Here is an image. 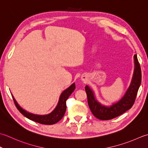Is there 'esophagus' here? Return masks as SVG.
<instances>
[{
  "mask_svg": "<svg viewBox=\"0 0 148 148\" xmlns=\"http://www.w3.org/2000/svg\"><path fill=\"white\" fill-rule=\"evenodd\" d=\"M83 80H84V78H83Z\"/></svg>",
  "mask_w": 148,
  "mask_h": 148,
  "instance_id": "34e87169",
  "label": "esophagus"
}]
</instances>
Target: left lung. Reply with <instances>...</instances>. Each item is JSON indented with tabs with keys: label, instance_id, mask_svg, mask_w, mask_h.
Segmentation results:
<instances>
[{
	"label": "left lung",
	"instance_id": "1",
	"mask_svg": "<svg viewBox=\"0 0 148 148\" xmlns=\"http://www.w3.org/2000/svg\"><path fill=\"white\" fill-rule=\"evenodd\" d=\"M134 60L135 70L130 86L123 98L117 103L114 104L112 106L107 107L99 103L95 99L91 89L87 86H86L85 90L87 97V103L91 112L96 118L100 120L112 119L121 115L133 106L142 79L141 69L136 54L134 56Z\"/></svg>",
	"mask_w": 148,
	"mask_h": 148
}]
</instances>
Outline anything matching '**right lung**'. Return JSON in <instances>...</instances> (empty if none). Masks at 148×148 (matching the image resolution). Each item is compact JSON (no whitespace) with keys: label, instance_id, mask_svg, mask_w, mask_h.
Segmentation results:
<instances>
[{"label":"right lung","instance_id":"add662e5","mask_svg":"<svg viewBox=\"0 0 148 148\" xmlns=\"http://www.w3.org/2000/svg\"><path fill=\"white\" fill-rule=\"evenodd\" d=\"M75 89V84H73L69 88L65 90V91L62 93L61 96H60L58 105H57V107L55 108V110L50 114L44 116L35 115V114H32L28 112H26L25 110H24L22 108H21L19 105H18L13 95H12V97H13L14 103L15 104V106L16 107L17 109L18 110L20 111V112L22 113L24 116H25L26 117H27L28 119L33 121L39 123H40V124L53 125L55 124V123L59 122V121L62 118L63 116H64L66 110V100H67L68 98H69V96L71 95V93L73 92Z\"/></svg>","mask_w":148,"mask_h":148}]
</instances>
